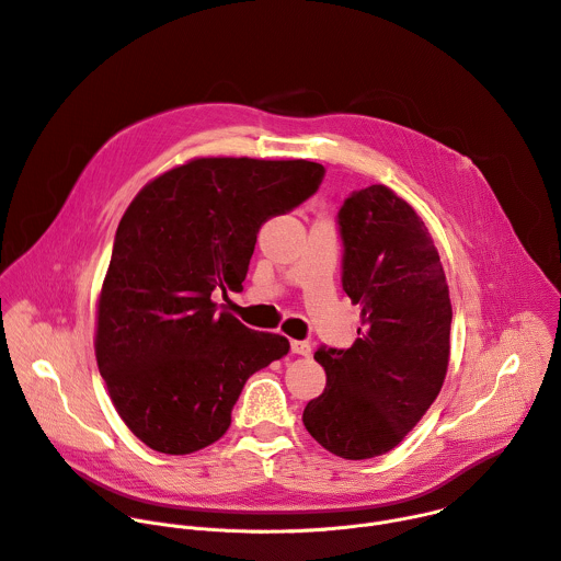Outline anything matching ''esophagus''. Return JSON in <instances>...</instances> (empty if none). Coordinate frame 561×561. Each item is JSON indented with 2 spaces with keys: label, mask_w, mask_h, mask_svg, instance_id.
I'll return each instance as SVG.
<instances>
[{
  "label": "esophagus",
  "mask_w": 561,
  "mask_h": 561,
  "mask_svg": "<svg viewBox=\"0 0 561 561\" xmlns=\"http://www.w3.org/2000/svg\"><path fill=\"white\" fill-rule=\"evenodd\" d=\"M290 353H295V355H301V357H308V355H310V344H308V342H299V340H293V342H290Z\"/></svg>",
  "instance_id": "esophagus-1"
}]
</instances>
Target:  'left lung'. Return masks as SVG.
I'll return each instance as SVG.
<instances>
[{
    "mask_svg": "<svg viewBox=\"0 0 561 561\" xmlns=\"http://www.w3.org/2000/svg\"><path fill=\"white\" fill-rule=\"evenodd\" d=\"M342 288L362 306L351 348H317L327 388L304 426L337 457L388 453L426 415L450 357V295L433 237L415 208L383 184L340 210Z\"/></svg>",
    "mask_w": 561,
    "mask_h": 561,
    "instance_id": "1",
    "label": "left lung"
}]
</instances>
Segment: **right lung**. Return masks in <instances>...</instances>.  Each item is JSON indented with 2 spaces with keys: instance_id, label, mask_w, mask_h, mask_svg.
<instances>
[{
  "instance_id": "add662e5",
  "label": "right lung",
  "mask_w": 561,
  "mask_h": 561,
  "mask_svg": "<svg viewBox=\"0 0 561 561\" xmlns=\"http://www.w3.org/2000/svg\"><path fill=\"white\" fill-rule=\"evenodd\" d=\"M322 178L306 159L195 157L126 208L98 299L95 357L115 411L148 448L188 455L217 442L247 379L290 351L210 295L242 290L262 224Z\"/></svg>"
}]
</instances>
